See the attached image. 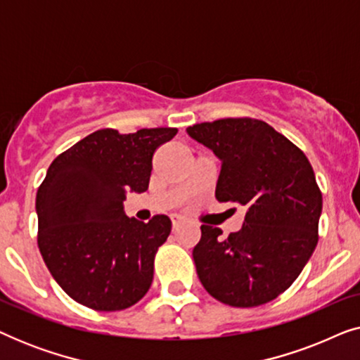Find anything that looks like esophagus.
Returning <instances> with one entry per match:
<instances>
[{"mask_svg":"<svg viewBox=\"0 0 360 360\" xmlns=\"http://www.w3.org/2000/svg\"><path fill=\"white\" fill-rule=\"evenodd\" d=\"M185 223L186 221H185V218H181V216H172V228H174V231L179 229L180 226Z\"/></svg>","mask_w":360,"mask_h":360,"instance_id":"34e87169","label":"esophagus"}]
</instances>
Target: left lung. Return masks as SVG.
<instances>
[{"label": "left lung", "instance_id": "left-lung-1", "mask_svg": "<svg viewBox=\"0 0 360 360\" xmlns=\"http://www.w3.org/2000/svg\"><path fill=\"white\" fill-rule=\"evenodd\" d=\"M221 160L218 201L245 206L244 224L223 238L201 226L193 249L201 285L218 302L252 308L292 285L318 244L323 195L313 167L293 142L252 117L186 127Z\"/></svg>", "mask_w": 360, "mask_h": 360}]
</instances>
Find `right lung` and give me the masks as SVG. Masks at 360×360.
<instances>
[{"instance_id": "add662e5", "label": "right lung", "mask_w": 360, "mask_h": 360, "mask_svg": "<svg viewBox=\"0 0 360 360\" xmlns=\"http://www.w3.org/2000/svg\"><path fill=\"white\" fill-rule=\"evenodd\" d=\"M175 127L121 134L100 129L62 152L39 186L37 244L68 297L96 311H120L150 288L157 249L172 223L127 218V191L149 188L152 157Z\"/></svg>"}]
</instances>
